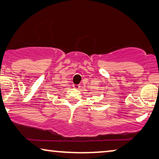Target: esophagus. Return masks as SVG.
Segmentation results:
<instances>
[{
	"label": "esophagus",
	"mask_w": 159,
	"mask_h": 159,
	"mask_svg": "<svg viewBox=\"0 0 159 159\" xmlns=\"http://www.w3.org/2000/svg\"><path fill=\"white\" fill-rule=\"evenodd\" d=\"M73 88H75V89H79V87H80V85H79V84H74L73 85Z\"/></svg>",
	"instance_id": "1"
}]
</instances>
